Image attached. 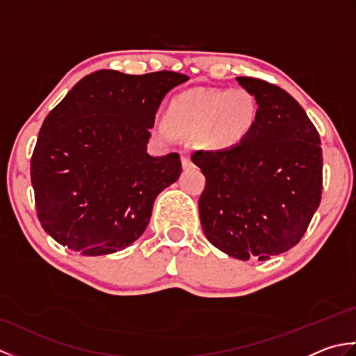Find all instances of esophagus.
<instances>
[{"label":"esophagus","mask_w":356,"mask_h":356,"mask_svg":"<svg viewBox=\"0 0 356 356\" xmlns=\"http://www.w3.org/2000/svg\"><path fill=\"white\" fill-rule=\"evenodd\" d=\"M182 166L185 170H188V168H191L193 166V162H191V159H190V156H186V154H184L182 156Z\"/></svg>","instance_id":"obj_1"}]
</instances>
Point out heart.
<instances>
[{
  "mask_svg": "<svg viewBox=\"0 0 356 356\" xmlns=\"http://www.w3.org/2000/svg\"><path fill=\"white\" fill-rule=\"evenodd\" d=\"M259 118V105L246 90L197 88L174 97L168 120L161 119L156 128L163 139L176 131L197 133L199 142L209 149H226L243 142Z\"/></svg>",
  "mask_w": 356,
  "mask_h": 356,
  "instance_id": "1",
  "label": "heart"
}]
</instances>
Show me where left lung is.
Wrapping results in <instances>:
<instances>
[{
  "label": "left lung",
  "mask_w": 356,
  "mask_h": 356,
  "mask_svg": "<svg viewBox=\"0 0 356 356\" xmlns=\"http://www.w3.org/2000/svg\"><path fill=\"white\" fill-rule=\"evenodd\" d=\"M259 118L237 147L194 151L207 177L199 199L203 232L234 259L260 261L298 243L321 200L320 134L293 97L266 81L240 76Z\"/></svg>",
  "instance_id": "1"
}]
</instances>
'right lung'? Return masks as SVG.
I'll return each mask as SVG.
<instances>
[{
	"label": "right lung",
	"instance_id": "1",
	"mask_svg": "<svg viewBox=\"0 0 356 356\" xmlns=\"http://www.w3.org/2000/svg\"><path fill=\"white\" fill-rule=\"evenodd\" d=\"M186 74H87L53 108L30 162L36 214L59 245L82 255L122 251L149 223L159 193L182 171L177 153H147L165 95Z\"/></svg>",
	"mask_w": 356,
	"mask_h": 356
}]
</instances>
